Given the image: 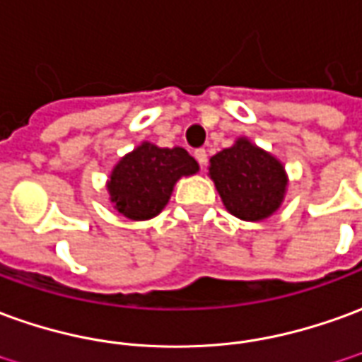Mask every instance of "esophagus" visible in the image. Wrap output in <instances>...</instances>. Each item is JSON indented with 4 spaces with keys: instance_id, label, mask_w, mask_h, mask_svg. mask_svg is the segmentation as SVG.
Segmentation results:
<instances>
[{
    "instance_id": "esophagus-1",
    "label": "esophagus",
    "mask_w": 362,
    "mask_h": 362,
    "mask_svg": "<svg viewBox=\"0 0 362 362\" xmlns=\"http://www.w3.org/2000/svg\"><path fill=\"white\" fill-rule=\"evenodd\" d=\"M194 156H196V160H198L199 168L204 170V168H206V164H207L206 148H196V151H194Z\"/></svg>"
}]
</instances>
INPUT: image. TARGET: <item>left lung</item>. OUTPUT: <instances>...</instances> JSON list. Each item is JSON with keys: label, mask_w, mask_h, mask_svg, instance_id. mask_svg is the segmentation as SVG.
Segmentation results:
<instances>
[{"label": "left lung", "mask_w": 362, "mask_h": 362, "mask_svg": "<svg viewBox=\"0 0 362 362\" xmlns=\"http://www.w3.org/2000/svg\"><path fill=\"white\" fill-rule=\"evenodd\" d=\"M209 164V176L227 211L239 219L260 221L272 216L284 198V166L247 139L211 156Z\"/></svg>", "instance_id": "obj_1"}]
</instances>
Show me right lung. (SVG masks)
Segmentation results:
<instances>
[{
  "label": "right lung",
  "instance_id": "1",
  "mask_svg": "<svg viewBox=\"0 0 362 362\" xmlns=\"http://www.w3.org/2000/svg\"><path fill=\"white\" fill-rule=\"evenodd\" d=\"M198 173V163L180 146L143 143L113 168L107 189L117 211L129 219H151L163 211L182 176Z\"/></svg>",
  "mask_w": 362,
  "mask_h": 362
}]
</instances>
